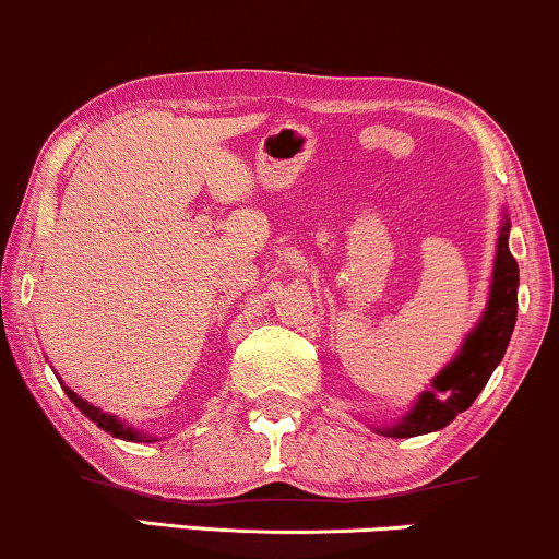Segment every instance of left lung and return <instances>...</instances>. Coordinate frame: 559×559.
I'll list each match as a JSON object with an SVG mask.
<instances>
[{
	"mask_svg": "<svg viewBox=\"0 0 559 559\" xmlns=\"http://www.w3.org/2000/svg\"><path fill=\"white\" fill-rule=\"evenodd\" d=\"M510 218L502 211L500 237H497L492 284L481 318L468 331L459 354L435 374L429 388L416 395L408 408L393 425H374L382 437H416L448 427L461 412L476 401L487 385L497 365L506 356L518 318V262L510 254Z\"/></svg>",
	"mask_w": 559,
	"mask_h": 559,
	"instance_id": "1",
	"label": "left lung"
}]
</instances>
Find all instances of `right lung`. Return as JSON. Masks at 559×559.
<instances>
[{"label": "right lung", "mask_w": 559, "mask_h": 559, "mask_svg": "<svg viewBox=\"0 0 559 559\" xmlns=\"http://www.w3.org/2000/svg\"><path fill=\"white\" fill-rule=\"evenodd\" d=\"M62 388H64L67 399L75 403V406L87 416V419L93 421V425H98L100 429H104V432H109L111 437H119V440H127V442H156L158 440V437L145 435V432H140V429L124 425V421L117 419V416H114V414L100 412L98 406H93V403H87L85 399H80L75 390H70L67 385H62Z\"/></svg>", "instance_id": "obj_1"}]
</instances>
